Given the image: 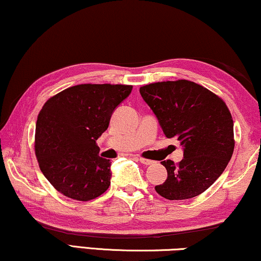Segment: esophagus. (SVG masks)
Wrapping results in <instances>:
<instances>
[{
	"label": "esophagus",
	"mask_w": 261,
	"mask_h": 261,
	"mask_svg": "<svg viewBox=\"0 0 261 261\" xmlns=\"http://www.w3.org/2000/svg\"><path fill=\"white\" fill-rule=\"evenodd\" d=\"M138 159H139V161L141 162V164H143V165H152L153 162H154L152 160H148V159H145V158H141V156H139Z\"/></svg>",
	"instance_id": "esophagus-1"
}]
</instances>
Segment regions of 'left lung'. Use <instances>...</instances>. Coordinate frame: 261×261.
Returning a JSON list of instances; mask_svg holds the SVG:
<instances>
[{"label":"left lung","instance_id":"obj_1","mask_svg":"<svg viewBox=\"0 0 261 261\" xmlns=\"http://www.w3.org/2000/svg\"><path fill=\"white\" fill-rule=\"evenodd\" d=\"M140 94L156 115L167 138L184 147L179 164L161 161L167 179L155 186L168 200L191 199L212 186L234 149L233 120L221 97L188 80L142 86Z\"/></svg>","mask_w":261,"mask_h":261}]
</instances>
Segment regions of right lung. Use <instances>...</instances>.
Here are the masks:
<instances>
[{"label":"right lung","mask_w":261,"mask_h":261,"mask_svg":"<svg viewBox=\"0 0 261 261\" xmlns=\"http://www.w3.org/2000/svg\"><path fill=\"white\" fill-rule=\"evenodd\" d=\"M133 86L77 85L51 96L39 113L35 154L41 172L67 198L89 201L111 185V164L96 140Z\"/></svg>","instance_id":"right-lung-1"}]
</instances>
